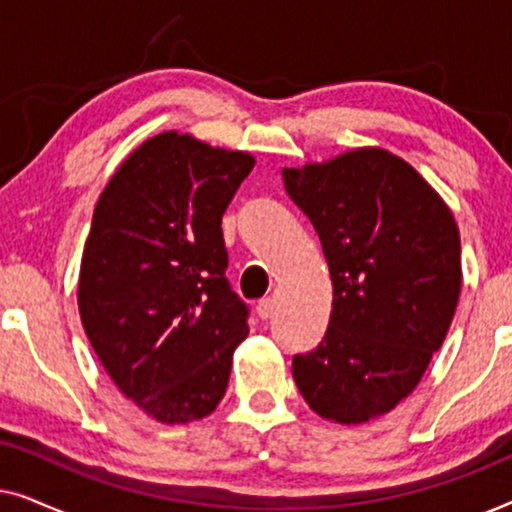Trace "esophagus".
Returning <instances> with one entry per match:
<instances>
[{
  "mask_svg": "<svg viewBox=\"0 0 512 512\" xmlns=\"http://www.w3.org/2000/svg\"><path fill=\"white\" fill-rule=\"evenodd\" d=\"M272 312H275V300L272 298H263V300H258L256 303V314H258V319H270L272 317Z\"/></svg>",
  "mask_w": 512,
  "mask_h": 512,
  "instance_id": "obj_1",
  "label": "esophagus"
}]
</instances>
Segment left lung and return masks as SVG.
Masks as SVG:
<instances>
[{
	"instance_id": "left-lung-1",
	"label": "left lung",
	"mask_w": 512,
	"mask_h": 512,
	"mask_svg": "<svg viewBox=\"0 0 512 512\" xmlns=\"http://www.w3.org/2000/svg\"><path fill=\"white\" fill-rule=\"evenodd\" d=\"M282 177L333 282L324 340L293 356V380L319 417L370 422L412 394L450 331L459 228L422 174L377 146L284 167Z\"/></svg>"
}]
</instances>
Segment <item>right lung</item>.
Returning a JSON list of instances; mask_svg holds the SVG:
<instances>
[{
  "mask_svg": "<svg viewBox=\"0 0 512 512\" xmlns=\"http://www.w3.org/2000/svg\"><path fill=\"white\" fill-rule=\"evenodd\" d=\"M244 151L160 132L104 186L83 247V328L125 398L160 424L212 415L247 305L226 279L221 216L254 167Z\"/></svg>",
  "mask_w": 512,
  "mask_h": 512,
  "instance_id": "add662e5",
  "label": "right lung"
}]
</instances>
